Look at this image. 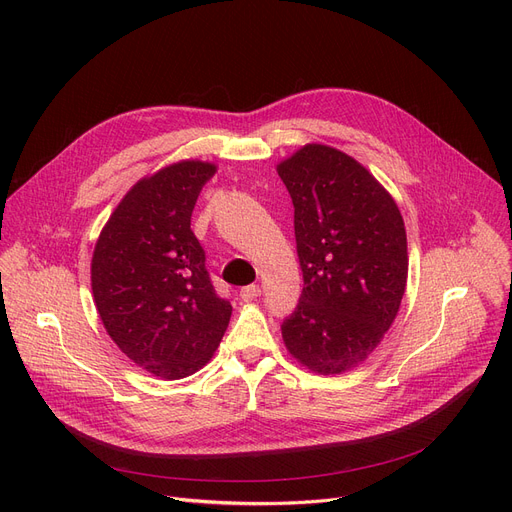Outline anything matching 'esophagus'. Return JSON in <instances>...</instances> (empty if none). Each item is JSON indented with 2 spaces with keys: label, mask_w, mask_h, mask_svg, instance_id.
Listing matches in <instances>:
<instances>
[{
  "label": "esophagus",
  "mask_w": 512,
  "mask_h": 512,
  "mask_svg": "<svg viewBox=\"0 0 512 512\" xmlns=\"http://www.w3.org/2000/svg\"><path fill=\"white\" fill-rule=\"evenodd\" d=\"M259 294H261V288L257 284H249L245 288H240V299L242 301H253V299L259 297Z\"/></svg>",
  "instance_id": "esophagus-1"
}]
</instances>
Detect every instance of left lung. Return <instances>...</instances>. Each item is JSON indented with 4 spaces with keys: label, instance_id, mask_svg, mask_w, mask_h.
Wrapping results in <instances>:
<instances>
[{
    "label": "left lung",
    "instance_id": "8db88e82",
    "mask_svg": "<svg viewBox=\"0 0 512 512\" xmlns=\"http://www.w3.org/2000/svg\"><path fill=\"white\" fill-rule=\"evenodd\" d=\"M278 174L294 205L303 272L282 338L311 371L342 373L371 355L398 313L409 272L405 222L386 188L328 145H305Z\"/></svg>",
    "mask_w": 512,
    "mask_h": 512
}]
</instances>
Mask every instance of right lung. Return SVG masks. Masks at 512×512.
Returning <instances> with one entry per match:
<instances>
[{
	"label": "right lung",
	"instance_id": "right-lung-1",
	"mask_svg": "<svg viewBox=\"0 0 512 512\" xmlns=\"http://www.w3.org/2000/svg\"><path fill=\"white\" fill-rule=\"evenodd\" d=\"M205 161H178L139 180L99 234L91 286L99 317L120 351L157 378L180 380L203 367L232 315L215 292L191 215Z\"/></svg>",
	"mask_w": 512,
	"mask_h": 512
}]
</instances>
